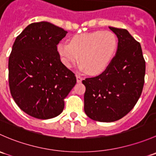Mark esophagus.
<instances>
[{
	"mask_svg": "<svg viewBox=\"0 0 156 156\" xmlns=\"http://www.w3.org/2000/svg\"><path fill=\"white\" fill-rule=\"evenodd\" d=\"M76 78H77V82L78 83H81L82 81V78H81L80 75H76Z\"/></svg>",
	"mask_w": 156,
	"mask_h": 156,
	"instance_id": "34e87169",
	"label": "esophagus"
}]
</instances>
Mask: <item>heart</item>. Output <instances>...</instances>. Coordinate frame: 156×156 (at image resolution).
<instances>
[{
    "instance_id": "b5f03b06",
    "label": "heart",
    "mask_w": 156,
    "mask_h": 156,
    "mask_svg": "<svg viewBox=\"0 0 156 156\" xmlns=\"http://www.w3.org/2000/svg\"><path fill=\"white\" fill-rule=\"evenodd\" d=\"M119 48L115 34L109 31H97L77 34L70 43L61 41L57 52L62 63L70 69L81 61V68L92 75H100L108 69Z\"/></svg>"
}]
</instances>
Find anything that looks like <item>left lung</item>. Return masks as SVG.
<instances>
[{
	"label": "left lung",
	"mask_w": 156,
	"mask_h": 156,
	"mask_svg": "<svg viewBox=\"0 0 156 156\" xmlns=\"http://www.w3.org/2000/svg\"><path fill=\"white\" fill-rule=\"evenodd\" d=\"M108 28L119 40L117 53L105 72L82 81L86 87L84 112L100 122L119 120L134 107L142 94L146 72L140 44L126 29Z\"/></svg>",
	"instance_id": "8db88e82"
}]
</instances>
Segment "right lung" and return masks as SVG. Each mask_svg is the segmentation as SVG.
I'll use <instances>...</instances> for the list:
<instances>
[{
	"mask_svg": "<svg viewBox=\"0 0 156 156\" xmlns=\"http://www.w3.org/2000/svg\"><path fill=\"white\" fill-rule=\"evenodd\" d=\"M67 31L48 22L29 25L16 38L9 57V86L23 112L38 119L59 115L76 84L61 62L56 45Z\"/></svg>",
	"mask_w": 156,
	"mask_h": 156,
	"instance_id": "obj_1",
	"label": "right lung"
}]
</instances>
